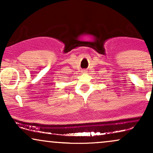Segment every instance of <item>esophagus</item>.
Instances as JSON below:
<instances>
[{
  "label": "esophagus",
  "mask_w": 153,
  "mask_h": 153,
  "mask_svg": "<svg viewBox=\"0 0 153 153\" xmlns=\"http://www.w3.org/2000/svg\"><path fill=\"white\" fill-rule=\"evenodd\" d=\"M81 72H82V73H85L87 72V71H86V70H82Z\"/></svg>",
  "instance_id": "34e87169"
}]
</instances>
